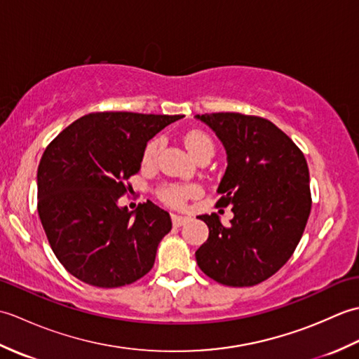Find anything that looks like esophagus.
Returning a JSON list of instances; mask_svg holds the SVG:
<instances>
[{"instance_id": "34e87169", "label": "esophagus", "mask_w": 359, "mask_h": 359, "mask_svg": "<svg viewBox=\"0 0 359 359\" xmlns=\"http://www.w3.org/2000/svg\"><path fill=\"white\" fill-rule=\"evenodd\" d=\"M171 219H172V225L174 226H182L184 224H187L188 222V217H185V216H179V215H172L171 216Z\"/></svg>"}]
</instances>
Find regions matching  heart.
<instances>
[{
  "instance_id": "1",
  "label": "heart",
  "mask_w": 359,
  "mask_h": 359,
  "mask_svg": "<svg viewBox=\"0 0 359 359\" xmlns=\"http://www.w3.org/2000/svg\"><path fill=\"white\" fill-rule=\"evenodd\" d=\"M160 144H162V139L160 137H154V139L149 140L144 147L143 151V162L144 163H152L160 149ZM185 144L189 149V152L196 157L203 151H215V144L210 137L202 133V131H189L185 135ZM199 188L196 185H188V184H170L160 188L158 196L165 203L171 205V207H182L185 203L188 197L194 196Z\"/></svg>"
}]
</instances>
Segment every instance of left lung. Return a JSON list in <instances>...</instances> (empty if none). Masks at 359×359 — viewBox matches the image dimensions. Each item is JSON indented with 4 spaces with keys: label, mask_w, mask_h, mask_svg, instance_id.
Masks as SVG:
<instances>
[{
    "label": "left lung",
    "mask_w": 359,
    "mask_h": 359,
    "mask_svg": "<svg viewBox=\"0 0 359 359\" xmlns=\"http://www.w3.org/2000/svg\"><path fill=\"white\" fill-rule=\"evenodd\" d=\"M224 143L226 170L219 207L233 205L222 225L202 215L208 239L196 251L199 269L219 284L251 287L273 276L299 243L311 208L307 160L270 120L239 112L196 116Z\"/></svg>",
    "instance_id": "8db88e82"
}]
</instances>
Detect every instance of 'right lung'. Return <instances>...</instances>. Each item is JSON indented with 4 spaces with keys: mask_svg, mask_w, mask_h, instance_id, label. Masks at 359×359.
Returning <instances> with one entry per match:
<instances>
[{
    "mask_svg": "<svg viewBox=\"0 0 359 359\" xmlns=\"http://www.w3.org/2000/svg\"><path fill=\"white\" fill-rule=\"evenodd\" d=\"M180 116L93 112L53 139L38 165V215L53 255L89 285L116 288L143 278L171 217L151 201L120 208L147 143Z\"/></svg>",
    "mask_w": 359,
    "mask_h": 359,
    "instance_id": "right-lung-1",
    "label": "right lung"
}]
</instances>
